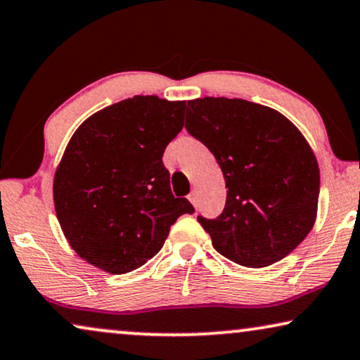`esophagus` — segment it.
Wrapping results in <instances>:
<instances>
[{
    "mask_svg": "<svg viewBox=\"0 0 360 360\" xmlns=\"http://www.w3.org/2000/svg\"><path fill=\"white\" fill-rule=\"evenodd\" d=\"M188 200L191 201V205L196 206V203H198V200H196V193H195V191H191V193L188 195Z\"/></svg>",
    "mask_w": 360,
    "mask_h": 360,
    "instance_id": "esophagus-1",
    "label": "esophagus"
}]
</instances>
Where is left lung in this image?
<instances>
[{"instance_id":"obj_1","label":"left lung","mask_w":360,"mask_h":360,"mask_svg":"<svg viewBox=\"0 0 360 360\" xmlns=\"http://www.w3.org/2000/svg\"><path fill=\"white\" fill-rule=\"evenodd\" d=\"M185 129L223 170L226 206L198 216L213 248L245 267L288 255L311 231L319 169L302 132L272 108L239 98H198L186 105Z\"/></svg>"}]
</instances>
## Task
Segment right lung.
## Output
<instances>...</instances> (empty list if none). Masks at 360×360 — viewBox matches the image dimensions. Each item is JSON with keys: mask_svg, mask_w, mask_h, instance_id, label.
<instances>
[{"mask_svg": "<svg viewBox=\"0 0 360 360\" xmlns=\"http://www.w3.org/2000/svg\"><path fill=\"white\" fill-rule=\"evenodd\" d=\"M185 101L134 96L88 117L53 176L57 219L88 264L121 275L164 245L170 226L195 213L175 198L162 155L184 127Z\"/></svg>", "mask_w": 360, "mask_h": 360, "instance_id": "right-lung-1", "label": "right lung"}]
</instances>
